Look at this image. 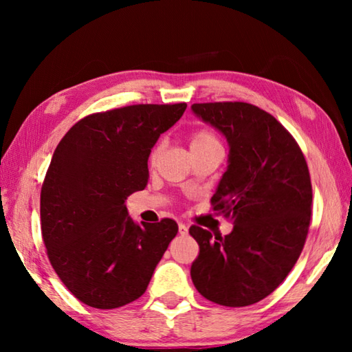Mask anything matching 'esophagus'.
I'll return each mask as SVG.
<instances>
[{"mask_svg": "<svg viewBox=\"0 0 352 352\" xmlns=\"http://www.w3.org/2000/svg\"><path fill=\"white\" fill-rule=\"evenodd\" d=\"M178 233H180V234H188V225L183 223V222L178 223Z\"/></svg>", "mask_w": 352, "mask_h": 352, "instance_id": "obj_1", "label": "esophagus"}]
</instances>
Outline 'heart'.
I'll return each instance as SVG.
<instances>
[{
    "instance_id": "1",
    "label": "heart",
    "mask_w": 352,
    "mask_h": 352,
    "mask_svg": "<svg viewBox=\"0 0 352 352\" xmlns=\"http://www.w3.org/2000/svg\"><path fill=\"white\" fill-rule=\"evenodd\" d=\"M189 146H190V151H200V148H206V147H211V146H219V140H217V136L211 132V130L200 129V130H195V132L190 135ZM157 152L158 151H155L152 153V160L155 158V155H157Z\"/></svg>"
}]
</instances>
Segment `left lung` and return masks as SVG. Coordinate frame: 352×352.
I'll return each mask as SVG.
<instances>
[{
	"label": "left lung",
	"instance_id": "1",
	"mask_svg": "<svg viewBox=\"0 0 352 352\" xmlns=\"http://www.w3.org/2000/svg\"><path fill=\"white\" fill-rule=\"evenodd\" d=\"M190 110L228 142V166L211 204L234 225L225 237L190 226L200 247L190 278L220 306L254 305L284 281L305 247L312 206L307 163L287 130L258 107L210 102Z\"/></svg>",
	"mask_w": 352,
	"mask_h": 352
}]
</instances>
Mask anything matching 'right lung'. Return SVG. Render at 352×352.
Here are the masks:
<instances>
[{"label": "right lung", "mask_w": 352, "mask_h": 352, "mask_svg": "<svg viewBox=\"0 0 352 352\" xmlns=\"http://www.w3.org/2000/svg\"><path fill=\"white\" fill-rule=\"evenodd\" d=\"M184 110L141 104L94 113L58 142L41 186V234L52 269L85 305L138 300L177 236L172 219L135 223L126 200L147 186L152 147Z\"/></svg>", "instance_id": "obj_1"}]
</instances>
